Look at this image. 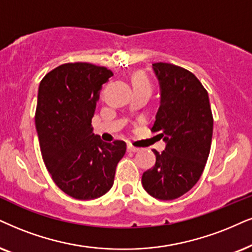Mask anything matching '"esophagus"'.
Returning a JSON list of instances; mask_svg holds the SVG:
<instances>
[{
    "label": "esophagus",
    "instance_id": "obj_1",
    "mask_svg": "<svg viewBox=\"0 0 252 252\" xmlns=\"http://www.w3.org/2000/svg\"><path fill=\"white\" fill-rule=\"evenodd\" d=\"M126 150H128V152H137L139 149L135 148V146L131 145V144H128V145H126Z\"/></svg>",
    "mask_w": 252,
    "mask_h": 252
}]
</instances>
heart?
<instances>
[{
	"instance_id": "heart-1",
	"label": "heart",
	"mask_w": 252,
	"mask_h": 252,
	"mask_svg": "<svg viewBox=\"0 0 252 252\" xmlns=\"http://www.w3.org/2000/svg\"><path fill=\"white\" fill-rule=\"evenodd\" d=\"M142 86H149L150 87V82L145 75L138 73V74H135V76H133V87H142Z\"/></svg>"
}]
</instances>
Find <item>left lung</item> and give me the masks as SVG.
Segmentation results:
<instances>
[{"mask_svg": "<svg viewBox=\"0 0 252 252\" xmlns=\"http://www.w3.org/2000/svg\"><path fill=\"white\" fill-rule=\"evenodd\" d=\"M160 85V106L152 131L166 142L156 164L142 176L150 195L173 200L197 183L212 145L213 114L206 88L192 72L167 63H155Z\"/></svg>", "mask_w": 252, "mask_h": 252, "instance_id": "left-lung-1", "label": "left lung"}]
</instances>
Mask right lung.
I'll list each match as a JSON object with an SVG mask.
<instances>
[{
	"label": "right lung",
	"mask_w": 252,
	"mask_h": 252,
	"mask_svg": "<svg viewBox=\"0 0 252 252\" xmlns=\"http://www.w3.org/2000/svg\"><path fill=\"white\" fill-rule=\"evenodd\" d=\"M113 72L89 63H68L47 73L39 84L34 122L43 160L57 186L78 200L111 189L123 141L106 143L94 135L98 91Z\"/></svg>",
	"instance_id": "add662e5"
}]
</instances>
